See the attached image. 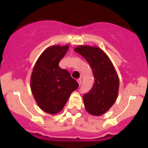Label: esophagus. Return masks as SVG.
Wrapping results in <instances>:
<instances>
[{
  "instance_id": "obj_1",
  "label": "esophagus",
  "mask_w": 148,
  "mask_h": 148,
  "mask_svg": "<svg viewBox=\"0 0 148 148\" xmlns=\"http://www.w3.org/2000/svg\"><path fill=\"white\" fill-rule=\"evenodd\" d=\"M77 82H78L79 86H81V84H82V79H81V78H79V79H78V80H77Z\"/></svg>"
}]
</instances>
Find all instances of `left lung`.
Instances as JSON below:
<instances>
[{"mask_svg": "<svg viewBox=\"0 0 148 148\" xmlns=\"http://www.w3.org/2000/svg\"><path fill=\"white\" fill-rule=\"evenodd\" d=\"M74 50L87 60L94 75L93 87L83 95L86 110L92 116H101L109 110L118 97V74L108 55L98 47L79 45Z\"/></svg>", "mask_w": 148, "mask_h": 148, "instance_id": "obj_1", "label": "left lung"}]
</instances>
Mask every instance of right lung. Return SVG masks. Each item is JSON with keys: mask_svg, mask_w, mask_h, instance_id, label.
Segmentation results:
<instances>
[{"mask_svg": "<svg viewBox=\"0 0 148 148\" xmlns=\"http://www.w3.org/2000/svg\"><path fill=\"white\" fill-rule=\"evenodd\" d=\"M69 44L53 45L43 52L32 70L30 88L38 106L51 115L62 110L70 94L78 87L70 73L59 66Z\"/></svg>", "mask_w": 148, "mask_h": 148, "instance_id": "right-lung-1", "label": "right lung"}]
</instances>
